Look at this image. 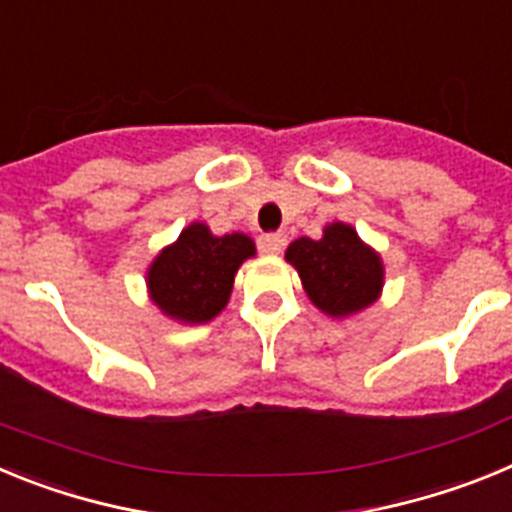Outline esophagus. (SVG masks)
<instances>
[{
    "label": "esophagus",
    "mask_w": 512,
    "mask_h": 512,
    "mask_svg": "<svg viewBox=\"0 0 512 512\" xmlns=\"http://www.w3.org/2000/svg\"><path fill=\"white\" fill-rule=\"evenodd\" d=\"M287 246V235L284 233H266L259 238V251L266 253V256H277V253L284 251Z\"/></svg>",
    "instance_id": "obj_1"
}]
</instances>
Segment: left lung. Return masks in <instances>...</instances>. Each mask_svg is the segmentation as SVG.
I'll return each mask as SVG.
<instances>
[{
    "mask_svg": "<svg viewBox=\"0 0 512 512\" xmlns=\"http://www.w3.org/2000/svg\"><path fill=\"white\" fill-rule=\"evenodd\" d=\"M284 259L295 266L310 302L328 318H351L382 297L384 264L354 225L330 223L320 238H297Z\"/></svg>",
    "mask_w": 512,
    "mask_h": 512,
    "instance_id": "left-lung-1",
    "label": "left lung"
}]
</instances>
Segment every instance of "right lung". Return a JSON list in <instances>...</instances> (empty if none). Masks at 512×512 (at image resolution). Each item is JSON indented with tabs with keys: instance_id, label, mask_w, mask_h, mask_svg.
<instances>
[{
	"instance_id": "obj_1",
	"label": "right lung",
	"mask_w": 512,
	"mask_h": 512,
	"mask_svg": "<svg viewBox=\"0 0 512 512\" xmlns=\"http://www.w3.org/2000/svg\"><path fill=\"white\" fill-rule=\"evenodd\" d=\"M253 256L256 243L246 233L215 235L210 225L189 223L148 264V297L176 323H210L228 305L241 264Z\"/></svg>"
}]
</instances>
